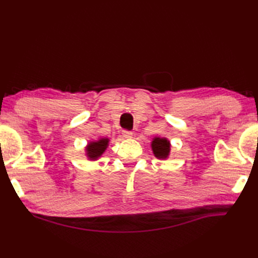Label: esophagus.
Segmentation results:
<instances>
[{"label": "esophagus", "instance_id": "1", "mask_svg": "<svg viewBox=\"0 0 258 258\" xmlns=\"http://www.w3.org/2000/svg\"><path fill=\"white\" fill-rule=\"evenodd\" d=\"M132 136H134V132H132V131H128V130L122 131V137L124 139H130V138H132Z\"/></svg>", "mask_w": 258, "mask_h": 258}]
</instances>
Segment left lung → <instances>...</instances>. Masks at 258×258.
I'll return each mask as SVG.
<instances>
[{
  "instance_id": "left-lung-1",
  "label": "left lung",
  "mask_w": 258,
  "mask_h": 258,
  "mask_svg": "<svg viewBox=\"0 0 258 258\" xmlns=\"http://www.w3.org/2000/svg\"><path fill=\"white\" fill-rule=\"evenodd\" d=\"M152 151L156 158L158 159H167L170 155L171 144L167 138H159L156 137L152 141Z\"/></svg>"
}]
</instances>
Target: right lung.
Returning a JSON list of instances; mask_svg holds the SVG:
<instances>
[{
  "instance_id": "obj_1",
  "label": "right lung",
  "mask_w": 258,
  "mask_h": 258,
  "mask_svg": "<svg viewBox=\"0 0 258 258\" xmlns=\"http://www.w3.org/2000/svg\"><path fill=\"white\" fill-rule=\"evenodd\" d=\"M110 143V139L100 138L97 141H91L85 147L86 156L89 160H97L103 155Z\"/></svg>"
}]
</instances>
